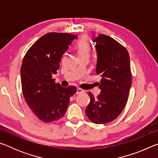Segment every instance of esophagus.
<instances>
[{"label":"esophagus","mask_w":158,"mask_h":158,"mask_svg":"<svg viewBox=\"0 0 158 158\" xmlns=\"http://www.w3.org/2000/svg\"><path fill=\"white\" fill-rule=\"evenodd\" d=\"M84 92H85V90L81 89H80V88H77V94H79V93H84Z\"/></svg>","instance_id":"34e87169"}]
</instances>
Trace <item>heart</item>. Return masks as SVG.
<instances>
[{
  "label": "heart",
  "instance_id": "b5f03b06",
  "mask_svg": "<svg viewBox=\"0 0 158 158\" xmlns=\"http://www.w3.org/2000/svg\"><path fill=\"white\" fill-rule=\"evenodd\" d=\"M77 49L79 56H89L90 52V48L88 43L87 40L85 37L80 39L77 43Z\"/></svg>",
  "mask_w": 158,
  "mask_h": 158
}]
</instances>
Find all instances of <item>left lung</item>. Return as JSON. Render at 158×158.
Instances as JSON below:
<instances>
[{
  "label": "left lung",
  "instance_id": "left-lung-1",
  "mask_svg": "<svg viewBox=\"0 0 158 158\" xmlns=\"http://www.w3.org/2000/svg\"><path fill=\"white\" fill-rule=\"evenodd\" d=\"M98 55L96 74L101 92L95 98L89 92L90 102L85 114L95 124H105L116 119L126 105L132 85L129 53L111 37L101 34L94 41Z\"/></svg>",
  "mask_w": 158,
  "mask_h": 158
}]
</instances>
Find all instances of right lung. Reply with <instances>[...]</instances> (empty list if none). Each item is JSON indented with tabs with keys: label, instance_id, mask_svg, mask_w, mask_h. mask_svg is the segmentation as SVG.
Wrapping results in <instances>:
<instances>
[{
	"label": "right lung",
	"instance_id": "add662e5",
	"mask_svg": "<svg viewBox=\"0 0 158 158\" xmlns=\"http://www.w3.org/2000/svg\"><path fill=\"white\" fill-rule=\"evenodd\" d=\"M77 35L49 33L26 52L21 67V88L26 103L40 120L50 123L65 114L75 86L62 87L52 75L57 73L63 53Z\"/></svg>",
	"mask_w": 158,
	"mask_h": 158
}]
</instances>
